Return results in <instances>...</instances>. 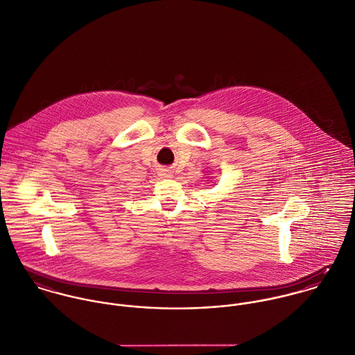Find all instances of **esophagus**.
Segmentation results:
<instances>
[{
	"mask_svg": "<svg viewBox=\"0 0 355 355\" xmlns=\"http://www.w3.org/2000/svg\"><path fill=\"white\" fill-rule=\"evenodd\" d=\"M163 175H164V177H170V175H171V173H170V171H168V170H164V173H163Z\"/></svg>",
	"mask_w": 355,
	"mask_h": 355,
	"instance_id": "obj_1",
	"label": "esophagus"
}]
</instances>
